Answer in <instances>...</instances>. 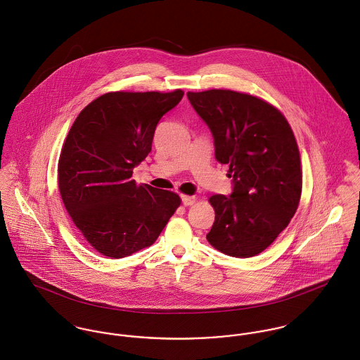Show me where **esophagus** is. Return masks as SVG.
I'll list each match as a JSON object with an SVG mask.
<instances>
[{
    "instance_id": "esophagus-1",
    "label": "esophagus",
    "mask_w": 360,
    "mask_h": 360,
    "mask_svg": "<svg viewBox=\"0 0 360 360\" xmlns=\"http://www.w3.org/2000/svg\"><path fill=\"white\" fill-rule=\"evenodd\" d=\"M181 202L184 206L193 205L195 202V197L194 195H181Z\"/></svg>"
}]
</instances>
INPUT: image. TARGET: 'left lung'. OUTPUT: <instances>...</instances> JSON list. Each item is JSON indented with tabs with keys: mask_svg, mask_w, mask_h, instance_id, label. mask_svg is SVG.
I'll list each match as a JSON object with an SVG mask.
<instances>
[{
	"mask_svg": "<svg viewBox=\"0 0 360 360\" xmlns=\"http://www.w3.org/2000/svg\"><path fill=\"white\" fill-rule=\"evenodd\" d=\"M209 127L214 158L229 165L233 191L209 198L214 221L206 238L234 257H255L288 226L302 191L294 133L270 103L231 90L187 93Z\"/></svg>",
	"mask_w": 360,
	"mask_h": 360,
	"instance_id": "left-lung-1",
	"label": "left lung"
}]
</instances>
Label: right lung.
<instances>
[{
    "label": "right lung",
    "mask_w": 360,
    "mask_h": 360,
    "mask_svg": "<svg viewBox=\"0 0 360 360\" xmlns=\"http://www.w3.org/2000/svg\"><path fill=\"white\" fill-rule=\"evenodd\" d=\"M184 93H108L76 117L58 163L62 201L76 227L103 257L150 247L180 205L172 191L137 186L133 169L151 153L160 117Z\"/></svg>",
    "instance_id": "obj_1"
}]
</instances>
